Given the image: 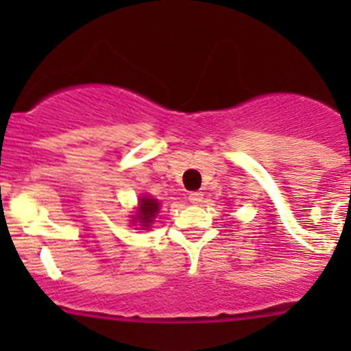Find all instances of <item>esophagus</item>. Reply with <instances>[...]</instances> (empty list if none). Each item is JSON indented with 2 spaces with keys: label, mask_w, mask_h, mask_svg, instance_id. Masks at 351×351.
Segmentation results:
<instances>
[{
  "label": "esophagus",
  "mask_w": 351,
  "mask_h": 351,
  "mask_svg": "<svg viewBox=\"0 0 351 351\" xmlns=\"http://www.w3.org/2000/svg\"><path fill=\"white\" fill-rule=\"evenodd\" d=\"M202 198H204V193H202V192H190L189 193L190 204H200Z\"/></svg>",
  "instance_id": "esophagus-1"
}]
</instances>
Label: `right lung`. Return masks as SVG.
<instances>
[{"label": "right lung", "instance_id": "obj_1", "mask_svg": "<svg viewBox=\"0 0 351 351\" xmlns=\"http://www.w3.org/2000/svg\"><path fill=\"white\" fill-rule=\"evenodd\" d=\"M158 208H159V204L154 200V198H141V207H139V212H137V219H139V222H143L144 228H147L149 222H153Z\"/></svg>", "mask_w": 351, "mask_h": 351}]
</instances>
